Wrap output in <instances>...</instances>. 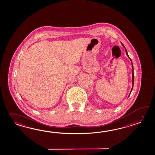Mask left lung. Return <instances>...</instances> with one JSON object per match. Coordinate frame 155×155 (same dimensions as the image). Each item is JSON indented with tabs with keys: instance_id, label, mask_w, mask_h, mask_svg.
<instances>
[{
	"instance_id": "8db88e82",
	"label": "left lung",
	"mask_w": 155,
	"mask_h": 155,
	"mask_svg": "<svg viewBox=\"0 0 155 155\" xmlns=\"http://www.w3.org/2000/svg\"><path fill=\"white\" fill-rule=\"evenodd\" d=\"M121 45H123V47H124V48L125 49V51H126V55H127L128 57L130 58V61H131V64H132V88H131V91H130V93L129 94V96L128 97L130 96V94H131V92H132V91L133 90V87H134V66H133V63H132V60H131V59L130 58V57H129V55L128 54L127 51V49H126V48H125V47L124 46V45L121 43Z\"/></svg>"
}]
</instances>
